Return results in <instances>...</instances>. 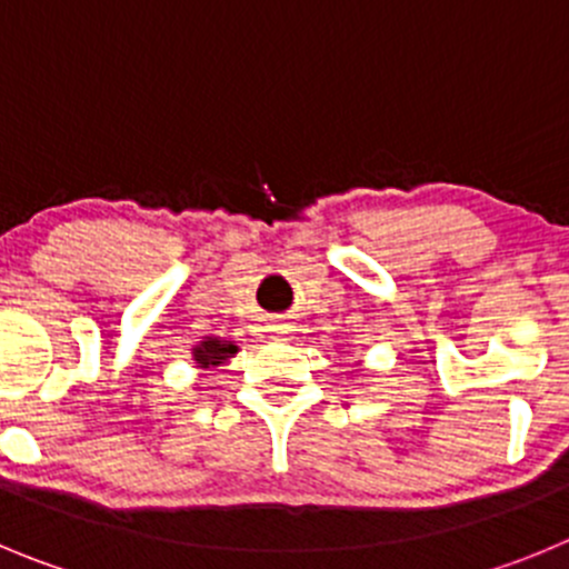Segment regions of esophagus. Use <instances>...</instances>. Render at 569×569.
Returning a JSON list of instances; mask_svg holds the SVG:
<instances>
[{
	"mask_svg": "<svg viewBox=\"0 0 569 569\" xmlns=\"http://www.w3.org/2000/svg\"><path fill=\"white\" fill-rule=\"evenodd\" d=\"M268 332L273 335V338H288V335L293 332V327H290L288 321H273V323H270V327H268Z\"/></svg>",
	"mask_w": 569,
	"mask_h": 569,
	"instance_id": "34e87169",
	"label": "esophagus"
}]
</instances>
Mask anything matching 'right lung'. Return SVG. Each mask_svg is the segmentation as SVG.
Wrapping results in <instances>:
<instances>
[{
    "instance_id": "obj_1",
    "label": "right lung",
    "mask_w": 569,
    "mask_h": 569,
    "mask_svg": "<svg viewBox=\"0 0 569 569\" xmlns=\"http://www.w3.org/2000/svg\"><path fill=\"white\" fill-rule=\"evenodd\" d=\"M240 351V346L234 340L218 338V335H207V338H200L198 343L192 346V362L198 371H214L220 369L223 362H229V357H234Z\"/></svg>"
}]
</instances>
